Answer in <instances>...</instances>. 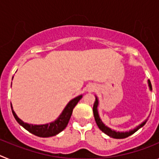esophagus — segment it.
Returning a JSON list of instances; mask_svg holds the SVG:
<instances>
[{"mask_svg": "<svg viewBox=\"0 0 159 159\" xmlns=\"http://www.w3.org/2000/svg\"><path fill=\"white\" fill-rule=\"evenodd\" d=\"M93 89H95V88H90V92H91V91H93Z\"/></svg>", "mask_w": 159, "mask_h": 159, "instance_id": "obj_1", "label": "esophagus"}]
</instances>
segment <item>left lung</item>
I'll return each instance as SVG.
<instances>
[{
	"label": "left lung",
	"instance_id": "left-lung-1",
	"mask_svg": "<svg viewBox=\"0 0 159 159\" xmlns=\"http://www.w3.org/2000/svg\"><path fill=\"white\" fill-rule=\"evenodd\" d=\"M148 86L150 91H152V86H151V81L148 80ZM98 107H99V99H98V97L95 95V101L94 102V106H93V114H94V117H95V120L96 122L97 126L99 127V128L102 130L103 133H105L106 134H107L109 137L114 138V139H125V138H127L128 136L131 135L134 133V132L137 131L138 130H139L141 127H143L144 125L146 124L147 121V119H146L145 121H143L141 124H139V126L134 128L133 130H130L129 131H116L115 130H112L111 128L108 127L107 126L102 123V120H101L100 117H99V111H98Z\"/></svg>",
	"mask_w": 159,
	"mask_h": 159
}]
</instances>
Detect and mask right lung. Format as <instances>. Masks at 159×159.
Listing matches in <instances>:
<instances>
[{"label":"right lung","instance_id":"add662e5","mask_svg":"<svg viewBox=\"0 0 159 159\" xmlns=\"http://www.w3.org/2000/svg\"><path fill=\"white\" fill-rule=\"evenodd\" d=\"M82 97L83 95H78L75 98L70 100L69 102L66 105V107H64L63 111L61 112V114L59 116V117L55 121L51 122V123H46V124L33 125L25 123V122L22 121L21 119L18 118V116H16V114L13 111L12 104H11V108H12V115H13L14 118L17 121V123L20 126H22L24 128L26 129L28 131H29L32 134H35V135L38 136V137H52V136H55L58 134L59 133H60V132L66 128L67 123H68V122L70 120V118L71 116V114H72L73 108L75 107V105L78 103L79 101L82 99Z\"/></svg>","mask_w":159,"mask_h":159}]
</instances>
